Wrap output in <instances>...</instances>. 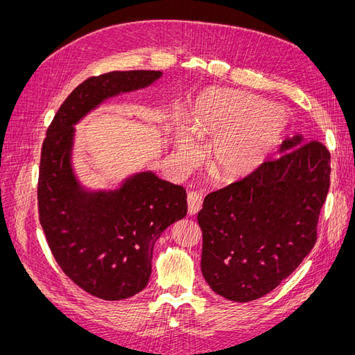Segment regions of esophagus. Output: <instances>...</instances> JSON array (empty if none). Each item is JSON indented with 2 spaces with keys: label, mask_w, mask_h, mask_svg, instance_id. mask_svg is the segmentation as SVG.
<instances>
[{
  "label": "esophagus",
  "mask_w": 355,
  "mask_h": 355,
  "mask_svg": "<svg viewBox=\"0 0 355 355\" xmlns=\"http://www.w3.org/2000/svg\"><path fill=\"white\" fill-rule=\"evenodd\" d=\"M187 200H188V213L191 216H196L202 207V196L200 192H189Z\"/></svg>",
  "instance_id": "obj_1"
}]
</instances>
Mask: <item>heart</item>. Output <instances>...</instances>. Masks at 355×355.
Wrapping results in <instances>:
<instances>
[{
	"instance_id": "1",
	"label": "heart",
	"mask_w": 355,
	"mask_h": 355,
	"mask_svg": "<svg viewBox=\"0 0 355 355\" xmlns=\"http://www.w3.org/2000/svg\"><path fill=\"white\" fill-rule=\"evenodd\" d=\"M288 124L283 108L245 92L211 89L202 93L189 116V127L176 120L171 127L176 154L185 161L198 155V141L214 137L209 167L219 179L250 175L271 154Z\"/></svg>"
}]
</instances>
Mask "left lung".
I'll return each mask as SVG.
<instances>
[{
  "label": "left lung",
  "mask_w": 355,
  "mask_h": 355,
  "mask_svg": "<svg viewBox=\"0 0 355 355\" xmlns=\"http://www.w3.org/2000/svg\"><path fill=\"white\" fill-rule=\"evenodd\" d=\"M283 155L211 192L202 202L201 272L234 302L259 299L292 274L317 241L330 187V153L295 135Z\"/></svg>",
  "instance_id": "obj_1"
}]
</instances>
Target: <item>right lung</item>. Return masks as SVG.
Here are the masks:
<instances>
[{
  "mask_svg": "<svg viewBox=\"0 0 355 355\" xmlns=\"http://www.w3.org/2000/svg\"><path fill=\"white\" fill-rule=\"evenodd\" d=\"M161 75L115 71L85 80L62 103L42 144L41 227L62 271L99 299H127L146 287L157 240L187 216V191L153 170L130 175L115 189L83 187L72 167L75 124L105 101L149 87Z\"/></svg>",
  "mask_w": 355,
  "mask_h": 355,
  "instance_id": "1",
  "label": "right lung"
}]
</instances>
